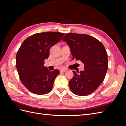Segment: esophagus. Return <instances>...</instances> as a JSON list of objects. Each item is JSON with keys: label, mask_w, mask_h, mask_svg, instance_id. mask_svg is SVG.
Returning a JSON list of instances; mask_svg holds the SVG:
<instances>
[{"label": "esophagus", "mask_w": 126, "mask_h": 126, "mask_svg": "<svg viewBox=\"0 0 126 126\" xmlns=\"http://www.w3.org/2000/svg\"><path fill=\"white\" fill-rule=\"evenodd\" d=\"M67 71V70L66 69H61V70H60V72H65Z\"/></svg>", "instance_id": "1"}]
</instances>
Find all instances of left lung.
I'll return each instance as SVG.
<instances>
[{
    "label": "left lung",
    "instance_id": "left-lung-1",
    "mask_svg": "<svg viewBox=\"0 0 126 126\" xmlns=\"http://www.w3.org/2000/svg\"><path fill=\"white\" fill-rule=\"evenodd\" d=\"M73 57L84 64L83 71L76 72L69 81L71 91L78 96L92 94L103 82L108 69V56L105 47L95 38L86 34L68 33L63 39Z\"/></svg>",
    "mask_w": 126,
    "mask_h": 126
}]
</instances>
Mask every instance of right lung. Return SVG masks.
<instances>
[{
    "label": "right lung",
    "instance_id": "1",
    "mask_svg": "<svg viewBox=\"0 0 126 126\" xmlns=\"http://www.w3.org/2000/svg\"><path fill=\"white\" fill-rule=\"evenodd\" d=\"M64 33L45 32L33 34L22 44L16 55V68L22 84L30 92L45 94L52 88L59 70L50 71L44 65L49 50L62 39Z\"/></svg>",
    "mask_w": 126,
    "mask_h": 126
}]
</instances>
